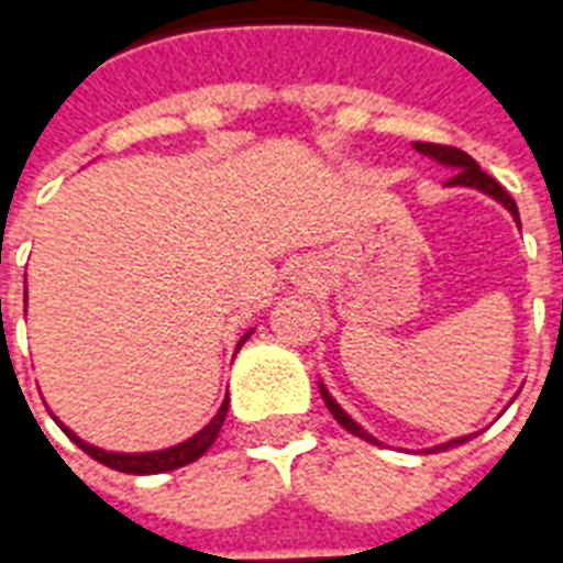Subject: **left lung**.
<instances>
[{
	"label": "left lung",
	"instance_id": "obj_1",
	"mask_svg": "<svg viewBox=\"0 0 563 563\" xmlns=\"http://www.w3.org/2000/svg\"><path fill=\"white\" fill-rule=\"evenodd\" d=\"M413 150L420 152V155H426V158L434 161V164H440V167L452 169V178L446 181V187H470V190H478V194L490 196V199H496V202L503 205L505 211L514 217V222L520 225V211H517V202H514L511 196L505 194L503 185H499L496 178L487 176L485 169L478 167L476 161L470 158L467 152L455 150V146H438V143H413ZM317 385H320L322 402H325V408L331 411V417L341 422L343 429L350 431V434H355V438L367 440V443H378V446H382V440H378L376 434H369V431L364 429L358 420H352L350 413L343 411V405L329 394V387L322 385V382H317ZM470 438H473V434H461V438H452V440H446V443H438V446H431V449L459 446V443H467Z\"/></svg>",
	"mask_w": 563,
	"mask_h": 563
}]
</instances>
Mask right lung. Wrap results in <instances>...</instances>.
<instances>
[{
	"label": "right lung",
	"mask_w": 563,
	"mask_h": 563,
	"mask_svg": "<svg viewBox=\"0 0 563 563\" xmlns=\"http://www.w3.org/2000/svg\"><path fill=\"white\" fill-rule=\"evenodd\" d=\"M25 296H29V290H25ZM252 331L255 329L246 331L241 341H238V350H241L243 343L250 341ZM225 413H229V396L222 399L220 411L213 413L211 422H205L202 429L196 431L194 438L181 440V443H176V446L152 449V452H114V449L93 446V443H87V440L78 438L76 431L69 429V426H64V422H60L55 413H52V420L58 422L60 429H64V434H67V438L73 440L78 449H85L90 459L99 461V464H104V467L120 470V473H129V476H155V473H169V470H178V467H185V464H190V461L202 459L205 452L213 446L217 434H220L222 422H225Z\"/></svg>",
	"instance_id": "add662e5"
}]
</instances>
